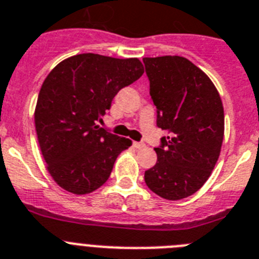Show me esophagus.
<instances>
[{
  "mask_svg": "<svg viewBox=\"0 0 259 259\" xmlns=\"http://www.w3.org/2000/svg\"><path fill=\"white\" fill-rule=\"evenodd\" d=\"M133 146L136 147V149H143V147H145V143H143V142H133Z\"/></svg>",
  "mask_w": 259,
  "mask_h": 259,
  "instance_id": "34e87169",
  "label": "esophagus"
}]
</instances>
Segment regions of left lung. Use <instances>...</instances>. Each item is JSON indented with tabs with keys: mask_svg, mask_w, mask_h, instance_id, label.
<instances>
[{
	"mask_svg": "<svg viewBox=\"0 0 259 259\" xmlns=\"http://www.w3.org/2000/svg\"><path fill=\"white\" fill-rule=\"evenodd\" d=\"M156 125L168 136L155 147V166L145 171L150 190L166 200L199 191L214 168L224 140V108L216 87L183 56L143 58Z\"/></svg>",
	"mask_w": 259,
	"mask_h": 259,
	"instance_id": "left-lung-1",
	"label": "left lung"
}]
</instances>
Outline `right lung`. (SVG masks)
Returning a JSON list of instances; mask_svg holds the SVG:
<instances>
[{"instance_id": "obj_1", "label": "right lung", "mask_w": 259, "mask_h": 259, "mask_svg": "<svg viewBox=\"0 0 259 259\" xmlns=\"http://www.w3.org/2000/svg\"><path fill=\"white\" fill-rule=\"evenodd\" d=\"M143 73L140 59L80 54L47 75L36 101L35 130L47 170L75 195L93 192L109 179L132 141L97 125L119 89Z\"/></svg>"}]
</instances>
